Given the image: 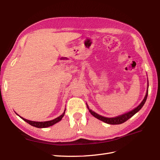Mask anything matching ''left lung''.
<instances>
[{
	"instance_id": "left-lung-1",
	"label": "left lung",
	"mask_w": 160,
	"mask_h": 160,
	"mask_svg": "<svg viewBox=\"0 0 160 160\" xmlns=\"http://www.w3.org/2000/svg\"><path fill=\"white\" fill-rule=\"evenodd\" d=\"M148 87H149V83H148V90L146 92V95L145 96L144 99H143V101H142V103H140L136 108H135L134 109L132 110L129 111L128 113H125L124 114H122L121 115L117 116V117H115V118H105L103 117V116H101L98 113H96L94 111H92L91 109H89V106L87 104V107H88V109H89V112L91 113V114L92 115H93L95 118H96L97 119H98L101 121H102V122L106 123H108V124H111V125H118V124H121V123H123L124 122H126L127 120H128L129 118H131L133 116L135 113L141 109L142 108V107L143 106V105L145 104L148 98Z\"/></svg>"
}]
</instances>
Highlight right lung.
<instances>
[{"instance_id":"add662e5","label":"right lung","mask_w":160,"mask_h":160,"mask_svg":"<svg viewBox=\"0 0 160 160\" xmlns=\"http://www.w3.org/2000/svg\"><path fill=\"white\" fill-rule=\"evenodd\" d=\"M65 110L66 109H65L63 113L60 116H59L58 118H57L54 119H52V120H51V121H47V122H33V121H30V120H27L26 119H24L23 118L21 117V116H19L17 113H16L21 119H22L24 121H25V122H27L28 124H30L31 125H32V126H33V127L38 128H47V127H50V126H51V125H53L54 124L57 123V122H60L61 119L63 118V116L65 115Z\"/></svg>"}]
</instances>
